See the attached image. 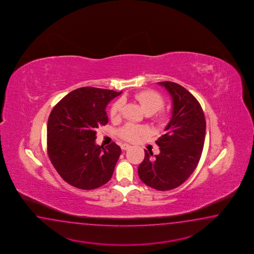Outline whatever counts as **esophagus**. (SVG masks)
<instances>
[{
	"instance_id": "obj_1",
	"label": "esophagus",
	"mask_w": 254,
	"mask_h": 254,
	"mask_svg": "<svg viewBox=\"0 0 254 254\" xmlns=\"http://www.w3.org/2000/svg\"><path fill=\"white\" fill-rule=\"evenodd\" d=\"M121 148H122V149H124V150H126V149H129L130 148V146L129 144L125 143V144L121 145Z\"/></svg>"
}]
</instances>
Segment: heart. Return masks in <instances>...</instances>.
Returning <instances> with one entry per match:
<instances>
[{"label":"heart","instance_id":"obj_1","mask_svg":"<svg viewBox=\"0 0 254 254\" xmlns=\"http://www.w3.org/2000/svg\"><path fill=\"white\" fill-rule=\"evenodd\" d=\"M133 99L139 103V105L141 106V108L147 115H153L159 110L162 109L165 105L163 97L157 92L151 91V90L140 91L136 93L133 95ZM123 106H124V103L122 100L115 101L110 109L111 119H119L123 112ZM155 119L159 124H162L167 119V116L164 114L160 113L159 115H157ZM146 131L147 129L143 126L128 124L120 129L119 135L121 138H123L125 140L134 141L140 135L145 134Z\"/></svg>","mask_w":254,"mask_h":254}]
</instances>
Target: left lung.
<instances>
[{
  "label": "left lung",
  "instance_id": "1",
  "mask_svg": "<svg viewBox=\"0 0 254 254\" xmlns=\"http://www.w3.org/2000/svg\"><path fill=\"white\" fill-rule=\"evenodd\" d=\"M172 98V115L156 143L160 153L145 149L138 168L139 179L152 189L166 191L183 184L194 172L204 148L205 118L194 95L174 82H159Z\"/></svg>",
  "mask_w": 254,
  "mask_h": 254
}]
</instances>
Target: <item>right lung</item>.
Instances as JSON below:
<instances>
[{
    "label": "right lung",
    "mask_w": 254,
    "mask_h": 254,
    "mask_svg": "<svg viewBox=\"0 0 254 254\" xmlns=\"http://www.w3.org/2000/svg\"><path fill=\"white\" fill-rule=\"evenodd\" d=\"M121 94L81 87L65 95L51 111L47 127L48 154L66 183L92 190L112 178L122 150L115 142L105 148L95 144V135L100 126L108 123L106 105Z\"/></svg>",
    "instance_id": "right-lung-1"
}]
</instances>
